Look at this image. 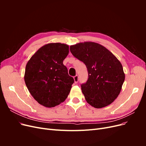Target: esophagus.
I'll use <instances>...</instances> for the list:
<instances>
[{"instance_id": "34e87169", "label": "esophagus", "mask_w": 146, "mask_h": 146, "mask_svg": "<svg viewBox=\"0 0 146 146\" xmlns=\"http://www.w3.org/2000/svg\"><path fill=\"white\" fill-rule=\"evenodd\" d=\"M74 80L75 83H77V82L78 81V77L77 75H76V76L74 77Z\"/></svg>"}]
</instances>
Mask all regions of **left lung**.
Segmentation results:
<instances>
[{
    "label": "left lung",
    "mask_w": 146,
    "mask_h": 146,
    "mask_svg": "<svg viewBox=\"0 0 146 146\" xmlns=\"http://www.w3.org/2000/svg\"><path fill=\"white\" fill-rule=\"evenodd\" d=\"M70 50L88 69V79L81 86L87 102L96 108L113 103L125 80L120 61L107 48L94 42L77 43L70 46Z\"/></svg>",
    "instance_id": "8db88e82"
}]
</instances>
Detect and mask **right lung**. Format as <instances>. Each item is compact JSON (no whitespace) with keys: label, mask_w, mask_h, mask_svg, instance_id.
Masks as SVG:
<instances>
[{"label":"right lung","mask_w":146,"mask_h":146,"mask_svg":"<svg viewBox=\"0 0 146 146\" xmlns=\"http://www.w3.org/2000/svg\"><path fill=\"white\" fill-rule=\"evenodd\" d=\"M69 52L66 44L48 43L39 48L26 64L25 85L44 107L52 108L63 102L71 90L74 78L63 63Z\"/></svg>","instance_id":"right-lung-1"}]
</instances>
